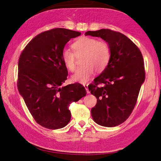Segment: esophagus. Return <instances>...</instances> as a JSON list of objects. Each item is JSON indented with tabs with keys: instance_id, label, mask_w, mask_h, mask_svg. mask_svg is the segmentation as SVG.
Returning a JSON list of instances; mask_svg holds the SVG:
<instances>
[{
	"instance_id": "obj_1",
	"label": "esophagus",
	"mask_w": 161,
	"mask_h": 161,
	"mask_svg": "<svg viewBox=\"0 0 161 161\" xmlns=\"http://www.w3.org/2000/svg\"><path fill=\"white\" fill-rule=\"evenodd\" d=\"M84 87L85 88L87 93H89V89H88V85H84Z\"/></svg>"
}]
</instances>
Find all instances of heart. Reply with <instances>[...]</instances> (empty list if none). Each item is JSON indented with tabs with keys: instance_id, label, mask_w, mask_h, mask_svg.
I'll return each mask as SVG.
<instances>
[{
	"instance_id": "obj_1",
	"label": "heart",
	"mask_w": 161,
	"mask_h": 161,
	"mask_svg": "<svg viewBox=\"0 0 161 161\" xmlns=\"http://www.w3.org/2000/svg\"><path fill=\"white\" fill-rule=\"evenodd\" d=\"M72 47L74 52L64 49L61 56L66 69L73 72L76 68V57L82 55L80 60L82 66L78 68L72 76L74 81L85 83L90 80L95 70L97 72H101L108 66L111 58V51L105 42L82 36L72 43Z\"/></svg>"
}]
</instances>
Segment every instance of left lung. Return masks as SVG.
<instances>
[{
	"label": "left lung",
	"mask_w": 161,
	"mask_h": 161,
	"mask_svg": "<svg viewBox=\"0 0 161 161\" xmlns=\"http://www.w3.org/2000/svg\"><path fill=\"white\" fill-rule=\"evenodd\" d=\"M85 36L101 37L110 48L108 66L88 88L97 98L91 109L95 122L115 127L129 118L136 105L145 80L143 56L135 43L119 32L102 29L86 31Z\"/></svg>",
	"instance_id": "obj_1"
}]
</instances>
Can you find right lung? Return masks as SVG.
<instances>
[{
	"label": "right lung",
	"mask_w": 161,
	"mask_h": 161,
	"mask_svg": "<svg viewBox=\"0 0 161 161\" xmlns=\"http://www.w3.org/2000/svg\"><path fill=\"white\" fill-rule=\"evenodd\" d=\"M80 35L63 28L46 31L33 37L19 57L18 90L42 127L64 128L71 118L70 104L86 95L85 88L78 82L60 87L68 76L62 52L71 38Z\"/></svg>",
	"instance_id": "add662e5"
}]
</instances>
